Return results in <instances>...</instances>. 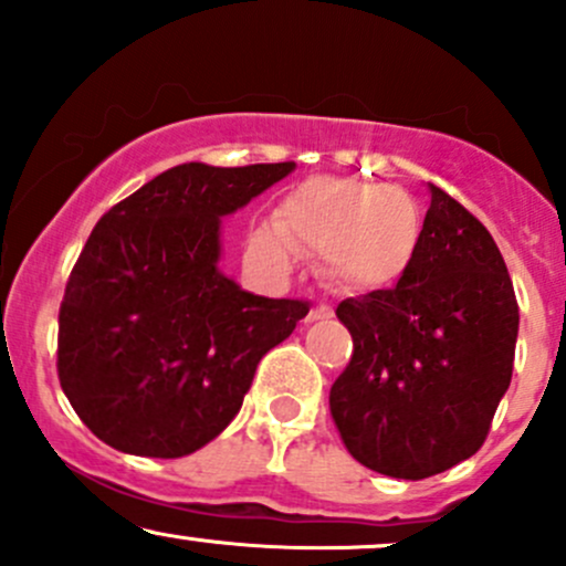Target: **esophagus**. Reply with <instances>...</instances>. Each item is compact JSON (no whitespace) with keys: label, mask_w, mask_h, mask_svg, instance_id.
I'll list each match as a JSON object with an SVG mask.
<instances>
[{"label":"esophagus","mask_w":566,"mask_h":566,"mask_svg":"<svg viewBox=\"0 0 566 566\" xmlns=\"http://www.w3.org/2000/svg\"><path fill=\"white\" fill-rule=\"evenodd\" d=\"M329 316H333V305H329V303H316L314 308H311L308 322H316V319H329Z\"/></svg>","instance_id":"34e87169"}]
</instances>
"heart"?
<instances>
[{"instance_id": "b5f03b06", "label": "heart", "mask_w": 566, "mask_h": 566, "mask_svg": "<svg viewBox=\"0 0 566 566\" xmlns=\"http://www.w3.org/2000/svg\"><path fill=\"white\" fill-rule=\"evenodd\" d=\"M423 210L396 186L308 178L276 205L274 226L250 233V247L287 265L297 252H322L324 276L340 290L373 292L399 282L423 242Z\"/></svg>"}]
</instances>
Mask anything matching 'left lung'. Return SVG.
<instances>
[{"label": "left lung", "mask_w": 566, "mask_h": 566, "mask_svg": "<svg viewBox=\"0 0 566 566\" xmlns=\"http://www.w3.org/2000/svg\"><path fill=\"white\" fill-rule=\"evenodd\" d=\"M335 314L354 354L329 412L361 465L418 482L484 444L511 386L518 303L495 239L460 201L431 186L412 269Z\"/></svg>", "instance_id": "8db88e82"}]
</instances>
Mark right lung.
Instances as JSON below:
<instances>
[{"instance_id":"right-lung-1","label":"right lung","mask_w":566,"mask_h":566,"mask_svg":"<svg viewBox=\"0 0 566 566\" xmlns=\"http://www.w3.org/2000/svg\"><path fill=\"white\" fill-rule=\"evenodd\" d=\"M295 161L157 175L95 223L57 314V378L114 450L184 458L237 418L258 361L308 314L218 269L220 218Z\"/></svg>"}]
</instances>
